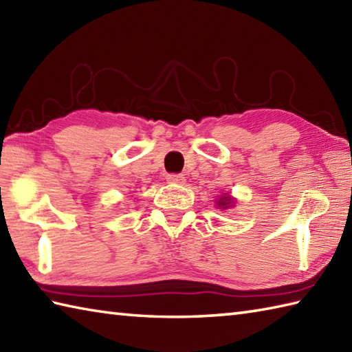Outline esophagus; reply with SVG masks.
Listing matches in <instances>:
<instances>
[{
    "instance_id": "obj_1",
    "label": "esophagus",
    "mask_w": 352,
    "mask_h": 352,
    "mask_svg": "<svg viewBox=\"0 0 352 352\" xmlns=\"http://www.w3.org/2000/svg\"><path fill=\"white\" fill-rule=\"evenodd\" d=\"M168 183H172V184H184L186 183V177L183 174H169L168 175Z\"/></svg>"
}]
</instances>
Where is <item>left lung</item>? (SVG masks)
<instances>
[{
    "mask_svg": "<svg viewBox=\"0 0 352 352\" xmlns=\"http://www.w3.org/2000/svg\"><path fill=\"white\" fill-rule=\"evenodd\" d=\"M215 204H217L218 209H224L226 210V209H229V208H233V204H235V199H233L229 194H223V195L218 197Z\"/></svg>",
    "mask_w": 352,
    "mask_h": 352,
    "instance_id": "1",
    "label": "left lung"
}]
</instances>
